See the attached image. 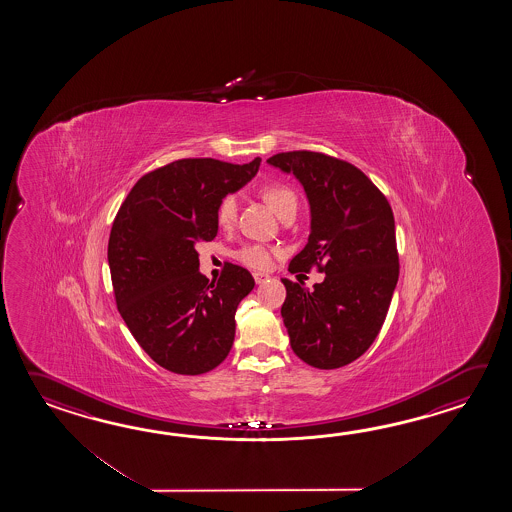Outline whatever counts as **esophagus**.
Wrapping results in <instances>:
<instances>
[{
    "label": "esophagus",
    "instance_id": "esophagus-1",
    "mask_svg": "<svg viewBox=\"0 0 512 512\" xmlns=\"http://www.w3.org/2000/svg\"><path fill=\"white\" fill-rule=\"evenodd\" d=\"M265 280H269V274H265V272H254V282L263 283Z\"/></svg>",
    "mask_w": 512,
    "mask_h": 512
}]
</instances>
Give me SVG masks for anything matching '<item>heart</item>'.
Returning a JSON list of instances; mask_svg holds the SVG:
<instances>
[{
	"mask_svg": "<svg viewBox=\"0 0 512 512\" xmlns=\"http://www.w3.org/2000/svg\"><path fill=\"white\" fill-rule=\"evenodd\" d=\"M260 194L269 205L272 210L283 216L285 212L289 210H296L298 207V197L294 194L291 186L285 185V183H263L260 188ZM238 218V199L234 194H227V196L219 199L218 207H216V221H218L219 227L223 229H230ZM276 256V249L267 247V245H260V243H247L240 247L238 251L234 252V258L251 267L256 271H265L271 267L272 258Z\"/></svg>",
	"mask_w": 512,
	"mask_h": 512,
	"instance_id": "obj_1",
	"label": "heart"
}]
</instances>
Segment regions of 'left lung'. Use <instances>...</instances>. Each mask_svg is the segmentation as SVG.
Segmentation results:
<instances>
[{"instance_id": "8db88e82", "label": "left lung", "mask_w": 512, "mask_h": 512, "mask_svg": "<svg viewBox=\"0 0 512 512\" xmlns=\"http://www.w3.org/2000/svg\"><path fill=\"white\" fill-rule=\"evenodd\" d=\"M267 163L293 174L311 207V234L289 271L326 272L313 291L283 278V324L291 348L318 370L364 355L379 335L399 280L388 199L357 166L326 153H276Z\"/></svg>"}]
</instances>
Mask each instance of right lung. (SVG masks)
<instances>
[{
	"label": "right lung",
	"mask_w": 512,
	"mask_h": 512,
	"mask_svg": "<svg viewBox=\"0 0 512 512\" xmlns=\"http://www.w3.org/2000/svg\"><path fill=\"white\" fill-rule=\"evenodd\" d=\"M260 163L179 159L142 175L120 205L108 243L115 302L164 370L201 375L229 355L236 309L254 278L227 263L218 282H208L196 245L216 238L219 199L249 183Z\"/></svg>",
	"instance_id": "1"
}]
</instances>
